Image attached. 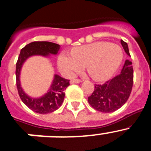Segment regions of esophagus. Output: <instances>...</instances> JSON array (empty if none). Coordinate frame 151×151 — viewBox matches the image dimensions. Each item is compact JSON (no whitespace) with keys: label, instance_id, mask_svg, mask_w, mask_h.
<instances>
[{"label":"esophagus","instance_id":"esophagus-1","mask_svg":"<svg viewBox=\"0 0 151 151\" xmlns=\"http://www.w3.org/2000/svg\"><path fill=\"white\" fill-rule=\"evenodd\" d=\"M81 82H82V81L80 79H72L70 81V83H81Z\"/></svg>","mask_w":151,"mask_h":151}]
</instances>
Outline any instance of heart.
I'll return each mask as SVG.
<instances>
[{
  "mask_svg": "<svg viewBox=\"0 0 151 151\" xmlns=\"http://www.w3.org/2000/svg\"><path fill=\"white\" fill-rule=\"evenodd\" d=\"M122 58L123 51L117 44L95 42L73 48L72 54L62 53L58 59V67L64 74L72 76L87 66L91 78L104 81L116 71Z\"/></svg>",
  "mask_w": 151,
  "mask_h": 151,
  "instance_id": "heart-1",
  "label": "heart"
}]
</instances>
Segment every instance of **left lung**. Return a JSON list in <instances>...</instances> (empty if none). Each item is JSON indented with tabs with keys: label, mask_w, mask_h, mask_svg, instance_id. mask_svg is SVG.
Listing matches in <instances>:
<instances>
[{
	"label": "left lung",
	"mask_w": 151,
	"mask_h": 151,
	"mask_svg": "<svg viewBox=\"0 0 151 151\" xmlns=\"http://www.w3.org/2000/svg\"><path fill=\"white\" fill-rule=\"evenodd\" d=\"M121 45L127 54L130 56L128 45L121 40ZM134 83L132 63L127 60L121 73L103 84H94L88 102L95 110L103 113H111L121 108L128 100Z\"/></svg>",
	"instance_id": "8db88e82"
}]
</instances>
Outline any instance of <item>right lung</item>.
<instances>
[{
    "label": "right lung",
    "mask_w": 151,
    "mask_h": 151,
    "mask_svg": "<svg viewBox=\"0 0 151 151\" xmlns=\"http://www.w3.org/2000/svg\"><path fill=\"white\" fill-rule=\"evenodd\" d=\"M60 45L48 41H34L27 44L21 50L16 64V83L18 94L23 103L30 110L38 114H49L58 110L64 101V91L70 85V80L54 75V81L47 93L40 98H32L23 91L20 83V73L24 62L34 55L47 57L50 54H57L60 50Z\"/></svg>",
    "instance_id": "1"
}]
</instances>
